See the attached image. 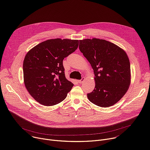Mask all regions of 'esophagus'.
<instances>
[{"label": "esophagus", "instance_id": "34e87169", "mask_svg": "<svg viewBox=\"0 0 150 150\" xmlns=\"http://www.w3.org/2000/svg\"><path fill=\"white\" fill-rule=\"evenodd\" d=\"M84 80H85V78H84V77H82L80 80H79V81H78V82H79V83H83V82Z\"/></svg>", "mask_w": 150, "mask_h": 150}]
</instances>
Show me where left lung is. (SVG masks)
<instances>
[{
    "label": "left lung",
    "mask_w": 150,
    "mask_h": 150,
    "mask_svg": "<svg viewBox=\"0 0 150 150\" xmlns=\"http://www.w3.org/2000/svg\"><path fill=\"white\" fill-rule=\"evenodd\" d=\"M79 49L95 75L96 86L87 94L88 100L102 108L114 105L131 83L130 62L126 52L112 42L98 38L79 40Z\"/></svg>",
    "instance_id": "1"
}]
</instances>
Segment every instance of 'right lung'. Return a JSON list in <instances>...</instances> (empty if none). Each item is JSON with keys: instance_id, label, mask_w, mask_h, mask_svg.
<instances>
[{"instance_id": "1", "label": "right lung", "mask_w": 150, "mask_h": 150, "mask_svg": "<svg viewBox=\"0 0 150 150\" xmlns=\"http://www.w3.org/2000/svg\"><path fill=\"white\" fill-rule=\"evenodd\" d=\"M78 45V40L50 39L27 53L23 63L24 83L37 102L51 106L66 98L74 83L65 77L63 60Z\"/></svg>"}]
</instances>
